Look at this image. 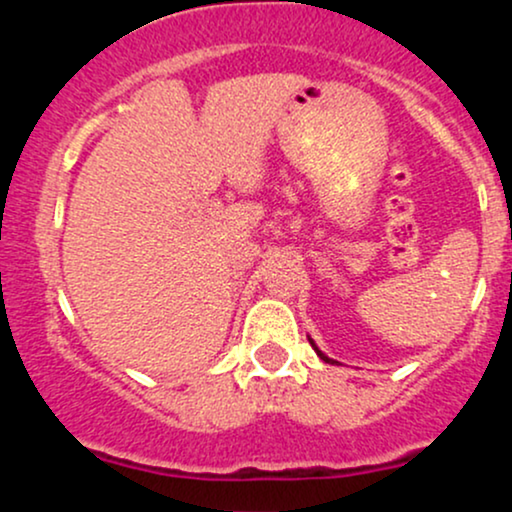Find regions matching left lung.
I'll use <instances>...</instances> for the list:
<instances>
[{
  "mask_svg": "<svg viewBox=\"0 0 512 512\" xmlns=\"http://www.w3.org/2000/svg\"><path fill=\"white\" fill-rule=\"evenodd\" d=\"M308 342H310V344H313L315 354H317V356H320V358H322V361H325V363H337V361H332V358H327L325 354H322V351H320V349H317V346H315V342H313V339H310V337H308Z\"/></svg>",
  "mask_w": 512,
  "mask_h": 512,
  "instance_id": "left-lung-1",
  "label": "left lung"
}]
</instances>
